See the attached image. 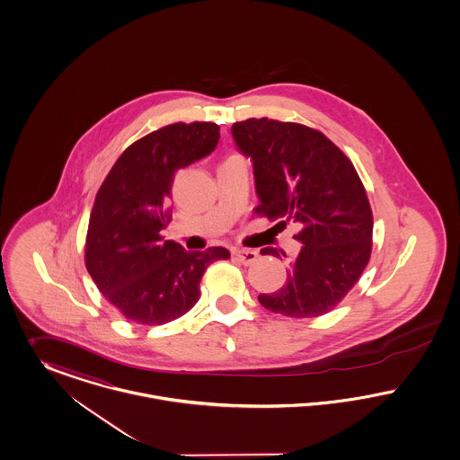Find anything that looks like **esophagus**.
<instances>
[{
  "mask_svg": "<svg viewBox=\"0 0 460 460\" xmlns=\"http://www.w3.org/2000/svg\"><path fill=\"white\" fill-rule=\"evenodd\" d=\"M233 255L244 264V266H248V264H253L255 261H257V252L255 250H248V248H234L233 250Z\"/></svg>",
  "mask_w": 460,
  "mask_h": 460,
  "instance_id": "obj_1",
  "label": "esophagus"
}]
</instances>
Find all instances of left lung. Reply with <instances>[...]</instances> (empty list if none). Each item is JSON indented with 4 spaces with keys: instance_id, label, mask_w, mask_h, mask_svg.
<instances>
[{
    "instance_id": "1",
    "label": "left lung",
    "mask_w": 460,
    "mask_h": 460,
    "mask_svg": "<svg viewBox=\"0 0 460 460\" xmlns=\"http://www.w3.org/2000/svg\"><path fill=\"white\" fill-rule=\"evenodd\" d=\"M233 138L253 163L255 212L300 227L302 243L287 283L259 302L288 318L332 311L356 285L372 253L374 217L349 158L326 137L298 123L250 118L234 123ZM276 255V248H262Z\"/></svg>"
}]
</instances>
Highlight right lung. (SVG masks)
<instances>
[{
	"mask_svg": "<svg viewBox=\"0 0 460 460\" xmlns=\"http://www.w3.org/2000/svg\"><path fill=\"white\" fill-rule=\"evenodd\" d=\"M218 130L208 121L173 123L138 138L95 196L84 264L101 294L130 322L181 318L198 302L207 268L231 257L222 246L188 252L160 234L170 222L175 172L208 156Z\"/></svg>",
	"mask_w": 460,
	"mask_h": 460,
	"instance_id": "obj_1",
	"label": "right lung"
}]
</instances>
